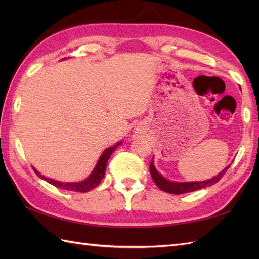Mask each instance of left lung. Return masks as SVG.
Returning a JSON list of instances; mask_svg holds the SVG:
<instances>
[{
  "instance_id": "8db88e82",
  "label": "left lung",
  "mask_w": 259,
  "mask_h": 259,
  "mask_svg": "<svg viewBox=\"0 0 259 259\" xmlns=\"http://www.w3.org/2000/svg\"><path fill=\"white\" fill-rule=\"evenodd\" d=\"M230 167L227 166L225 168L223 171L219 172L217 176H214L211 179H207L203 181H188V183H179V181H172L166 179L163 177L161 174H159L157 171V169L153 164V158L150 162V174L151 177L155 181L156 185L160 188L162 191L169 192V194H174V195H181V194H186V192H191V191H196L202 188H206V187H210L218 183L221 178L224 176V174L227 171L228 168Z\"/></svg>"
}]
</instances>
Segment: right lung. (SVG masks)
Wrapping results in <instances>:
<instances>
[{
  "mask_svg": "<svg viewBox=\"0 0 259 259\" xmlns=\"http://www.w3.org/2000/svg\"><path fill=\"white\" fill-rule=\"evenodd\" d=\"M121 144H122V141H119L115 145L107 148V149L102 152V155L100 156V158H99L96 167H95V169L92 170V172L90 174L89 177L85 178L84 180H82V181H78V183H62V181H58V180H54V179H51V178H48V177H46V176H42L35 168H33V170H34L35 174L41 179L48 181L49 184L56 186V187H58V188L69 190V191L87 192V191H89L93 188H96V187L101 183V180L104 177V174H106L107 163H108L110 156L112 155V153L115 151V149H117V148Z\"/></svg>",
  "mask_w": 259,
  "mask_h": 259,
  "instance_id": "add662e5",
  "label": "right lung"
}]
</instances>
